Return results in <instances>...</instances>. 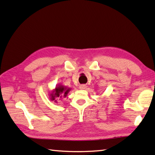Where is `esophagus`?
<instances>
[{"label":"esophagus","mask_w":155,"mask_h":155,"mask_svg":"<svg viewBox=\"0 0 155 155\" xmlns=\"http://www.w3.org/2000/svg\"><path fill=\"white\" fill-rule=\"evenodd\" d=\"M79 89H81V90H84L86 88V85H79Z\"/></svg>","instance_id":"obj_1"}]
</instances>
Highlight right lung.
Wrapping results in <instances>:
<instances>
[{
    "label": "right lung",
    "instance_id": "add662e5",
    "mask_svg": "<svg viewBox=\"0 0 155 155\" xmlns=\"http://www.w3.org/2000/svg\"><path fill=\"white\" fill-rule=\"evenodd\" d=\"M70 91V88H67L65 86L62 85H58L56 86L54 90L51 91L50 94V99L51 101H54V102L58 103V101L56 100V98L59 97L61 98L63 97H67L69 91Z\"/></svg>",
    "mask_w": 155,
    "mask_h": 155
}]
</instances>
